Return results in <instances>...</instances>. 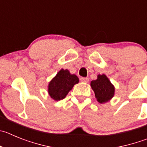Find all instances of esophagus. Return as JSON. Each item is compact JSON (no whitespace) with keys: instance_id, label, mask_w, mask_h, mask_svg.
Masks as SVG:
<instances>
[{"instance_id":"1","label":"esophagus","mask_w":147,"mask_h":147,"mask_svg":"<svg viewBox=\"0 0 147 147\" xmlns=\"http://www.w3.org/2000/svg\"><path fill=\"white\" fill-rule=\"evenodd\" d=\"M80 81L83 83H88L89 81V79L88 78H80Z\"/></svg>"}]
</instances>
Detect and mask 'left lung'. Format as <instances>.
<instances>
[{"instance_id":"8db88e82","label":"left lung","mask_w":147,"mask_h":147,"mask_svg":"<svg viewBox=\"0 0 147 147\" xmlns=\"http://www.w3.org/2000/svg\"><path fill=\"white\" fill-rule=\"evenodd\" d=\"M90 86L97 101L100 104L108 102L115 96V86L105 74L97 75L96 80L90 82Z\"/></svg>"}]
</instances>
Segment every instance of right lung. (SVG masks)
Listing matches in <instances>:
<instances>
[{
	"mask_svg": "<svg viewBox=\"0 0 147 147\" xmlns=\"http://www.w3.org/2000/svg\"><path fill=\"white\" fill-rule=\"evenodd\" d=\"M79 83V78L71 74L68 69H61L49 82L48 93L55 101L64 99L75 84Z\"/></svg>",
	"mask_w": 147,
	"mask_h": 147,
	"instance_id": "1",
	"label": "right lung"
}]
</instances>
